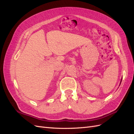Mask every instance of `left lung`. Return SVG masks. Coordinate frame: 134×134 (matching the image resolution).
<instances>
[{"label":"left lung","mask_w":134,"mask_h":134,"mask_svg":"<svg viewBox=\"0 0 134 134\" xmlns=\"http://www.w3.org/2000/svg\"><path fill=\"white\" fill-rule=\"evenodd\" d=\"M122 79H121V81H122ZM121 84V83H120Z\"/></svg>","instance_id":"obj_1"}]
</instances>
